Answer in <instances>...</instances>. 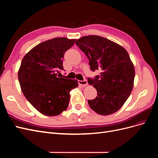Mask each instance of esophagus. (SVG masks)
I'll return each mask as SVG.
<instances>
[{"label":"esophagus","mask_w":158,"mask_h":158,"mask_svg":"<svg viewBox=\"0 0 158 158\" xmlns=\"http://www.w3.org/2000/svg\"><path fill=\"white\" fill-rule=\"evenodd\" d=\"M78 84L80 85H82V86H86V85H88V82L86 80H83V81H82V80H78Z\"/></svg>","instance_id":"esophagus-1"}]
</instances>
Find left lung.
Masks as SVG:
<instances>
[{
  "label": "left lung",
  "mask_w": 158,
  "mask_h": 158,
  "mask_svg": "<svg viewBox=\"0 0 158 158\" xmlns=\"http://www.w3.org/2000/svg\"><path fill=\"white\" fill-rule=\"evenodd\" d=\"M76 44L89 59L92 71L100 70L99 76L88 78L98 92L94 99L88 100L90 108L102 115H109L120 109L130 96L135 70L127 50L106 38L88 35Z\"/></svg>",
  "instance_id": "8db88e82"
}]
</instances>
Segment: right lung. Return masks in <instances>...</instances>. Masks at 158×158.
<instances>
[{
  "mask_svg": "<svg viewBox=\"0 0 158 158\" xmlns=\"http://www.w3.org/2000/svg\"><path fill=\"white\" fill-rule=\"evenodd\" d=\"M75 39L56 37L38 44L23 56L18 80L26 98L47 116L59 115L67 109L70 92L78 86L77 80L61 78L63 59Z\"/></svg>",
  "mask_w": 158,
  "mask_h": 158,
  "instance_id": "right-lung-1",
  "label": "right lung"
}]
</instances>
